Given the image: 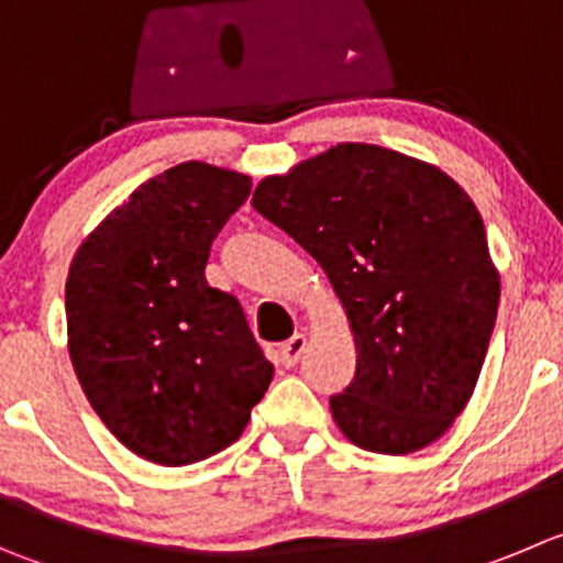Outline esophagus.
I'll list each match as a JSON object with an SVG mask.
<instances>
[{
  "label": "esophagus",
  "instance_id": "esophagus-1",
  "mask_svg": "<svg viewBox=\"0 0 563 563\" xmlns=\"http://www.w3.org/2000/svg\"><path fill=\"white\" fill-rule=\"evenodd\" d=\"M303 351H307V334H292L290 340L278 345V362L285 367H292Z\"/></svg>",
  "mask_w": 563,
  "mask_h": 563
}]
</instances>
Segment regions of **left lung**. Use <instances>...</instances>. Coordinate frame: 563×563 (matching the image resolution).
<instances>
[{
	"label": "left lung",
	"instance_id": "8db88e82",
	"mask_svg": "<svg viewBox=\"0 0 563 563\" xmlns=\"http://www.w3.org/2000/svg\"><path fill=\"white\" fill-rule=\"evenodd\" d=\"M251 205L318 260L351 318L340 431L387 456L437 442L473 395L500 301L467 192L420 159L340 143L262 179Z\"/></svg>",
	"mask_w": 563,
	"mask_h": 563
}]
</instances>
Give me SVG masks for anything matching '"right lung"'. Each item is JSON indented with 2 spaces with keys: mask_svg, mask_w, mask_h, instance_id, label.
<instances>
[{
  "mask_svg": "<svg viewBox=\"0 0 563 563\" xmlns=\"http://www.w3.org/2000/svg\"><path fill=\"white\" fill-rule=\"evenodd\" d=\"M249 190L234 170L174 165L112 210L68 271L74 373L118 442L163 467L232 445L273 378L238 298L205 278Z\"/></svg>",
  "mask_w": 563,
  "mask_h": 563,
  "instance_id": "right-lung-1",
  "label": "right lung"
}]
</instances>
